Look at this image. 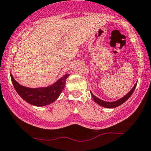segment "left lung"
<instances>
[{
	"mask_svg": "<svg viewBox=\"0 0 151 151\" xmlns=\"http://www.w3.org/2000/svg\"><path fill=\"white\" fill-rule=\"evenodd\" d=\"M136 85H137V83H136V84L134 85V86L133 87L132 89L130 91H129V93L127 94V95H124L123 97H122V98L119 99V100H117L114 101V102H107V101L102 100L101 99L97 97L95 95H93V93H92L91 91H90V94H91V96H92V97H93V100L95 101L97 104H98L99 105L102 106V107H104L105 108H115V107H118V106L121 105V104H122L123 103H124L126 101H127L129 98V97L132 96L133 93H134V90H135Z\"/></svg>",
	"mask_w": 151,
	"mask_h": 151,
	"instance_id": "obj_1",
	"label": "left lung"
}]
</instances>
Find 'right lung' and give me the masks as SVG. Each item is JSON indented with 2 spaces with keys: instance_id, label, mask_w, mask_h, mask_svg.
<instances>
[{
  "instance_id": "1",
  "label": "right lung",
  "mask_w": 151,
  "mask_h": 151,
  "mask_svg": "<svg viewBox=\"0 0 151 151\" xmlns=\"http://www.w3.org/2000/svg\"><path fill=\"white\" fill-rule=\"evenodd\" d=\"M68 76L69 74H65L51 86L33 88H27L19 84L10 73L12 85L16 92L24 101L37 107H44L53 103L57 100L64 88L65 81Z\"/></svg>"
}]
</instances>
